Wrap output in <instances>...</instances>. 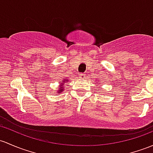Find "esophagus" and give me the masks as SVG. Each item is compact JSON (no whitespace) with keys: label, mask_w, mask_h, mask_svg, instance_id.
Instances as JSON below:
<instances>
[{"label":"esophagus","mask_w":153,"mask_h":153,"mask_svg":"<svg viewBox=\"0 0 153 153\" xmlns=\"http://www.w3.org/2000/svg\"><path fill=\"white\" fill-rule=\"evenodd\" d=\"M79 79H85V74H79Z\"/></svg>","instance_id":"34e87169"}]
</instances>
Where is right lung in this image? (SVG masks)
Instances as JSON below:
<instances>
[{
  "mask_svg": "<svg viewBox=\"0 0 153 153\" xmlns=\"http://www.w3.org/2000/svg\"><path fill=\"white\" fill-rule=\"evenodd\" d=\"M65 82H68V79H66V80L63 79V82H62V83L60 85V86H59V87H60V88H59V90H57V93H58V94H59V93H62V91H63V88H64L63 85H65Z\"/></svg>",
  "mask_w": 153,
  "mask_h": 153,
  "instance_id": "obj_1",
  "label": "right lung"
}]
</instances>
